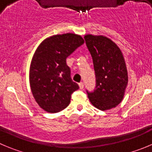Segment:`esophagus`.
I'll list each match as a JSON object with an SVG mask.
<instances>
[{"label": "esophagus", "mask_w": 152, "mask_h": 152, "mask_svg": "<svg viewBox=\"0 0 152 152\" xmlns=\"http://www.w3.org/2000/svg\"><path fill=\"white\" fill-rule=\"evenodd\" d=\"M79 88H80V89H83V88H84V83H83V82H81V83L79 84Z\"/></svg>", "instance_id": "esophagus-1"}]
</instances>
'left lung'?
<instances>
[{
    "mask_svg": "<svg viewBox=\"0 0 152 152\" xmlns=\"http://www.w3.org/2000/svg\"><path fill=\"white\" fill-rule=\"evenodd\" d=\"M86 46L93 59L96 86L86 90L96 108L106 110L121 103L127 85V71L121 50L111 39L103 36H85Z\"/></svg>",
    "mask_w": 152,
    "mask_h": 152,
    "instance_id": "1",
    "label": "left lung"
}]
</instances>
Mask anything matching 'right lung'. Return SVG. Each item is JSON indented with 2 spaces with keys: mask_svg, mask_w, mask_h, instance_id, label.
<instances>
[{
  "mask_svg": "<svg viewBox=\"0 0 152 152\" xmlns=\"http://www.w3.org/2000/svg\"><path fill=\"white\" fill-rule=\"evenodd\" d=\"M84 43L79 35L64 34L47 38L34 55L30 67V85L41 108L55 113L67 107L71 94L79 88L70 76L66 59Z\"/></svg>",
  "mask_w": 152,
  "mask_h": 152,
  "instance_id": "right-lung-1",
  "label": "right lung"
}]
</instances>
